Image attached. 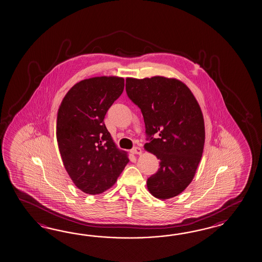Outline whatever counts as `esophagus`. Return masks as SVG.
Returning a JSON list of instances; mask_svg holds the SVG:
<instances>
[{"label": "esophagus", "instance_id": "esophagus-1", "mask_svg": "<svg viewBox=\"0 0 262 262\" xmlns=\"http://www.w3.org/2000/svg\"><path fill=\"white\" fill-rule=\"evenodd\" d=\"M130 152H132V154H134V155H141V148H139V147H135L134 149H132Z\"/></svg>", "mask_w": 262, "mask_h": 262}]
</instances>
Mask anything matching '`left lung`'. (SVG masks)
<instances>
[{
	"label": "left lung",
	"mask_w": 262,
	"mask_h": 262,
	"mask_svg": "<svg viewBox=\"0 0 262 262\" xmlns=\"http://www.w3.org/2000/svg\"><path fill=\"white\" fill-rule=\"evenodd\" d=\"M126 92L144 117L149 137L144 148L160 160L148 190L162 200L174 198L192 181L203 154L205 125L198 100L183 82L164 76L127 77Z\"/></svg>",
	"instance_id": "obj_1"
}]
</instances>
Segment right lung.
<instances>
[{
  "instance_id": "1",
  "label": "right lung",
  "mask_w": 262,
  "mask_h": 262,
  "mask_svg": "<svg viewBox=\"0 0 262 262\" xmlns=\"http://www.w3.org/2000/svg\"><path fill=\"white\" fill-rule=\"evenodd\" d=\"M124 78L82 80L58 108L56 138L64 169L79 190L99 194L112 188L129 159L104 124L107 110L122 94Z\"/></svg>"
}]
</instances>
